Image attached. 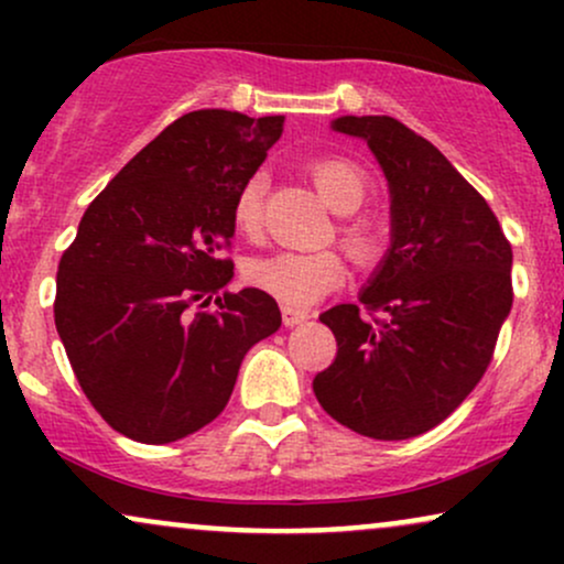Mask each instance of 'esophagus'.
<instances>
[{
	"instance_id": "34e87169",
	"label": "esophagus",
	"mask_w": 564,
	"mask_h": 564,
	"mask_svg": "<svg viewBox=\"0 0 564 564\" xmlns=\"http://www.w3.org/2000/svg\"><path fill=\"white\" fill-rule=\"evenodd\" d=\"M281 315H283V326H300V323H304V321L310 318V315L304 313V310L289 307V304H283Z\"/></svg>"
}]
</instances>
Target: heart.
Instances as JSON below:
<instances>
[{
	"label": "heart",
	"instance_id": "b5f03b06",
	"mask_svg": "<svg viewBox=\"0 0 564 564\" xmlns=\"http://www.w3.org/2000/svg\"><path fill=\"white\" fill-rule=\"evenodd\" d=\"M304 172L318 193L339 215H352L366 204L368 174L345 156H315L304 161ZM268 174L251 172L236 191L230 206L232 230L243 238H254L262 228ZM339 243L358 268L373 270L387 254V230L379 219L352 215L339 225ZM246 281L264 294L275 296L289 307H307L328 291L347 281V262L336 251H275L246 264Z\"/></svg>",
	"mask_w": 564,
	"mask_h": 564
}]
</instances>
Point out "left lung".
Returning a JSON list of instances; mask_svg holds the SVG:
<instances>
[{
  "mask_svg": "<svg viewBox=\"0 0 564 564\" xmlns=\"http://www.w3.org/2000/svg\"><path fill=\"white\" fill-rule=\"evenodd\" d=\"M392 193V249L360 304L321 321L334 364L313 379L323 411L373 440H408L448 419L494 360L511 289V243L480 193L392 116H341Z\"/></svg>",
  "mask_w": 564,
  "mask_h": 564,
  "instance_id": "8db88e82",
  "label": "left lung"
}]
</instances>
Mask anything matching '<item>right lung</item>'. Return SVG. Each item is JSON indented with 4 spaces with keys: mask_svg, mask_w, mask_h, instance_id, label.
<instances>
[{
    "mask_svg": "<svg viewBox=\"0 0 564 564\" xmlns=\"http://www.w3.org/2000/svg\"><path fill=\"white\" fill-rule=\"evenodd\" d=\"M281 127L217 108L180 116L102 187L63 251L57 334L121 435L164 445L215 422L243 355L281 326L270 294L225 291L232 198Z\"/></svg>",
    "mask_w": 564,
    "mask_h": 564,
    "instance_id": "add662e5",
    "label": "right lung"
}]
</instances>
